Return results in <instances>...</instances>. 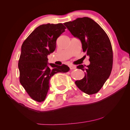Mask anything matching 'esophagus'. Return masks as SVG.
I'll use <instances>...</instances> for the list:
<instances>
[{"label": "esophagus", "mask_w": 130, "mask_h": 130, "mask_svg": "<svg viewBox=\"0 0 130 130\" xmlns=\"http://www.w3.org/2000/svg\"><path fill=\"white\" fill-rule=\"evenodd\" d=\"M69 68H70V69H75L76 68V66H75V65H70V66H69Z\"/></svg>", "instance_id": "34e87169"}]
</instances>
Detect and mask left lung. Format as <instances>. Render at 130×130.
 I'll return each mask as SVG.
<instances>
[{
  "label": "left lung",
  "instance_id": "obj_1",
  "mask_svg": "<svg viewBox=\"0 0 130 130\" xmlns=\"http://www.w3.org/2000/svg\"><path fill=\"white\" fill-rule=\"evenodd\" d=\"M74 37L81 42L84 52L89 56L90 64L77 68L85 71V76L75 84L88 94L98 93L111 74L113 52L108 36L99 24L88 17L78 18L63 23Z\"/></svg>",
  "mask_w": 130,
  "mask_h": 130
}]
</instances>
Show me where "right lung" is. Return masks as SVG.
I'll return each instance as SVG.
<instances>
[{
	"label": "right lung",
	"mask_w": 130,
	"mask_h": 130,
	"mask_svg": "<svg viewBox=\"0 0 130 130\" xmlns=\"http://www.w3.org/2000/svg\"><path fill=\"white\" fill-rule=\"evenodd\" d=\"M62 23L42 25L31 33L21 47L18 62L19 81L30 98L38 102L45 100L49 81L54 74L69 70L67 65L47 62V56L56 47V40L65 31Z\"/></svg>",
	"instance_id": "right-lung-1"
}]
</instances>
